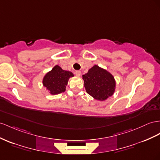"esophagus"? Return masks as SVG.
Instances as JSON below:
<instances>
[{"label":"esophagus","instance_id":"esophagus-1","mask_svg":"<svg viewBox=\"0 0 160 160\" xmlns=\"http://www.w3.org/2000/svg\"><path fill=\"white\" fill-rule=\"evenodd\" d=\"M75 73L76 76H77V77H79L81 75V71H76Z\"/></svg>","mask_w":160,"mask_h":160}]
</instances>
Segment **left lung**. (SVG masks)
<instances>
[{
	"label": "left lung",
	"mask_w": 160,
	"mask_h": 160,
	"mask_svg": "<svg viewBox=\"0 0 160 160\" xmlns=\"http://www.w3.org/2000/svg\"><path fill=\"white\" fill-rule=\"evenodd\" d=\"M86 92L97 100L103 101L114 94L116 81L110 72L94 65L83 75Z\"/></svg>",
	"instance_id": "obj_1"
}]
</instances>
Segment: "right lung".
I'll return each instance as SVG.
<instances>
[{
  "instance_id": "right-lung-1",
  "label": "right lung",
  "mask_w": 160,
  "mask_h": 160,
  "mask_svg": "<svg viewBox=\"0 0 160 160\" xmlns=\"http://www.w3.org/2000/svg\"><path fill=\"white\" fill-rule=\"evenodd\" d=\"M74 77L72 72L62 70L58 65H56L43 78L42 83L52 95L61 93L66 90L68 79Z\"/></svg>"
}]
</instances>
